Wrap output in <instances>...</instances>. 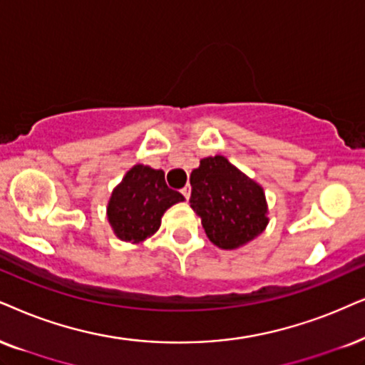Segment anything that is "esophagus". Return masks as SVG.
Returning <instances> with one entry per match:
<instances>
[{
	"label": "esophagus",
	"mask_w": 365,
	"mask_h": 365,
	"mask_svg": "<svg viewBox=\"0 0 365 365\" xmlns=\"http://www.w3.org/2000/svg\"><path fill=\"white\" fill-rule=\"evenodd\" d=\"M182 193H183V197H185L187 200H188V198H190V193H192V188H190V185H185V187H183V188H182Z\"/></svg>",
	"instance_id": "esophagus-1"
}]
</instances>
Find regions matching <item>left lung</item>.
<instances>
[{
  "label": "left lung",
  "instance_id": "obj_1",
  "mask_svg": "<svg viewBox=\"0 0 365 365\" xmlns=\"http://www.w3.org/2000/svg\"><path fill=\"white\" fill-rule=\"evenodd\" d=\"M190 185V207L217 247L239 249L264 232L269 222L264 190L225 156L202 158Z\"/></svg>",
  "mask_w": 365,
  "mask_h": 365
}]
</instances>
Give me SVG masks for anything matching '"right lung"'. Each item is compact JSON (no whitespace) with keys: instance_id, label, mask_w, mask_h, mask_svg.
I'll use <instances>...</instances> for the list:
<instances>
[{"instance_id":"right-lung-1","label":"right lung","mask_w":365,"mask_h":365,"mask_svg":"<svg viewBox=\"0 0 365 365\" xmlns=\"http://www.w3.org/2000/svg\"><path fill=\"white\" fill-rule=\"evenodd\" d=\"M183 200L182 193L168 188L163 170L138 163L114 187L106 214L119 241L141 244L160 229L165 212Z\"/></svg>"}]
</instances>
